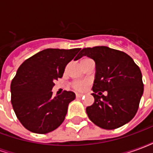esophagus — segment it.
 I'll list each match as a JSON object with an SVG mask.
<instances>
[{
	"label": "esophagus",
	"instance_id": "obj_1",
	"mask_svg": "<svg viewBox=\"0 0 153 153\" xmlns=\"http://www.w3.org/2000/svg\"><path fill=\"white\" fill-rule=\"evenodd\" d=\"M83 96V95L81 93H76V97H78V98H81Z\"/></svg>",
	"mask_w": 153,
	"mask_h": 153
}]
</instances>
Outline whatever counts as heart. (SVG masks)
<instances>
[{
	"label": "heart",
	"mask_w": 153,
	"mask_h": 153,
	"mask_svg": "<svg viewBox=\"0 0 153 153\" xmlns=\"http://www.w3.org/2000/svg\"><path fill=\"white\" fill-rule=\"evenodd\" d=\"M89 60L88 58H83V60H81V62H83V61H86V60ZM74 88H75L76 90H83L84 88H85V83H83V82H76V83H73Z\"/></svg>",
	"instance_id": "1"
}]
</instances>
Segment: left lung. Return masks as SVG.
<instances>
[{
	"mask_svg": "<svg viewBox=\"0 0 153 153\" xmlns=\"http://www.w3.org/2000/svg\"><path fill=\"white\" fill-rule=\"evenodd\" d=\"M83 56L93 59L96 65L94 103L86 108L90 120L104 129L128 123L136 115L143 93L139 67L126 53L104 46L83 48L76 60Z\"/></svg>",
	"mask_w": 153,
	"mask_h": 153,
	"instance_id": "left-lung-1",
	"label": "left lung"
}]
</instances>
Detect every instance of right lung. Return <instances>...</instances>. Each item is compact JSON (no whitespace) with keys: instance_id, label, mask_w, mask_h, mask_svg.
I'll use <instances>...</instances> for the list:
<instances>
[{"instance_id":"add662e5","label":"right lung","mask_w":153,"mask_h":153,"mask_svg":"<svg viewBox=\"0 0 153 153\" xmlns=\"http://www.w3.org/2000/svg\"><path fill=\"white\" fill-rule=\"evenodd\" d=\"M80 51L48 48L23 62L10 85L11 103L23 126L36 134H47L63 123L75 93L64 91L52 96L54 82Z\"/></svg>"}]
</instances>
